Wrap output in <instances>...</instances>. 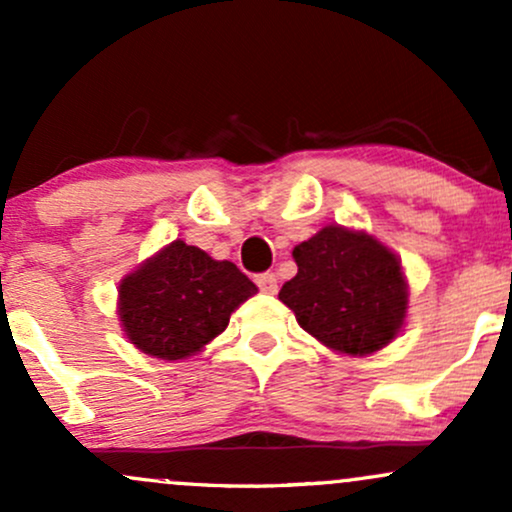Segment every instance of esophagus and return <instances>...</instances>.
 <instances>
[{
    "instance_id": "obj_1",
    "label": "esophagus",
    "mask_w": 512,
    "mask_h": 512,
    "mask_svg": "<svg viewBox=\"0 0 512 512\" xmlns=\"http://www.w3.org/2000/svg\"><path fill=\"white\" fill-rule=\"evenodd\" d=\"M255 281H257V286H260L262 293H276V291H279V279H276V274H272V272L257 274Z\"/></svg>"
}]
</instances>
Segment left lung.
<instances>
[{
	"mask_svg": "<svg viewBox=\"0 0 512 512\" xmlns=\"http://www.w3.org/2000/svg\"><path fill=\"white\" fill-rule=\"evenodd\" d=\"M298 274L279 301L317 342L349 356H366L397 337L409 305L402 264L363 231L325 226L293 248Z\"/></svg>",
	"mask_w": 512,
	"mask_h": 512,
	"instance_id": "left-lung-1",
	"label": "left lung"
}]
</instances>
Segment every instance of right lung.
Wrapping results in <instances>:
<instances>
[{"label":"right lung","instance_id":"right-lung-1","mask_svg":"<svg viewBox=\"0 0 512 512\" xmlns=\"http://www.w3.org/2000/svg\"><path fill=\"white\" fill-rule=\"evenodd\" d=\"M255 293L233 262L173 240L120 281L117 315L139 351L180 361L219 337L233 310Z\"/></svg>","mask_w":512,"mask_h":512}]
</instances>
